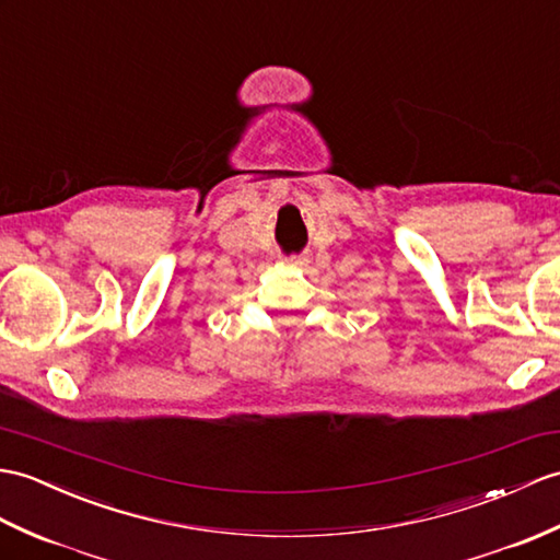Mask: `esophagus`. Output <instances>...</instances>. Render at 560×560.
Returning a JSON list of instances; mask_svg holds the SVG:
<instances>
[{"label": "esophagus", "mask_w": 560, "mask_h": 560, "mask_svg": "<svg viewBox=\"0 0 560 560\" xmlns=\"http://www.w3.org/2000/svg\"><path fill=\"white\" fill-rule=\"evenodd\" d=\"M285 265L289 267H293V269H303V267H307V259L305 257H289V259H283Z\"/></svg>", "instance_id": "34e87169"}]
</instances>
